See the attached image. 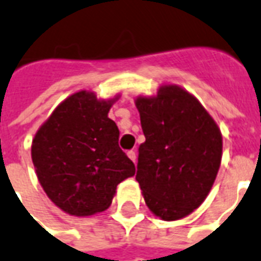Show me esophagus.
<instances>
[{"mask_svg":"<svg viewBox=\"0 0 261 261\" xmlns=\"http://www.w3.org/2000/svg\"><path fill=\"white\" fill-rule=\"evenodd\" d=\"M127 156L130 157V160H133V162L135 163V160H137V154H135L134 150H130V152H127Z\"/></svg>","mask_w":261,"mask_h":261,"instance_id":"34e87169","label":"esophagus"}]
</instances>
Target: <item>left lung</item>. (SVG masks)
Instances as JSON below:
<instances>
[{"label": "left lung", "instance_id": "1", "mask_svg": "<svg viewBox=\"0 0 261 261\" xmlns=\"http://www.w3.org/2000/svg\"><path fill=\"white\" fill-rule=\"evenodd\" d=\"M135 105L145 142L138 149V180L153 214L171 222L201 205L218 175L222 133L200 101L176 85L139 95Z\"/></svg>", "mask_w": 261, "mask_h": 261}]
</instances>
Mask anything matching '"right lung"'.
Masks as SVG:
<instances>
[{"label": "right lung", "instance_id": "1", "mask_svg": "<svg viewBox=\"0 0 261 261\" xmlns=\"http://www.w3.org/2000/svg\"><path fill=\"white\" fill-rule=\"evenodd\" d=\"M119 97L101 99L93 91L73 93L34 137L31 159L38 180L65 214L102 212L112 204L117 185L134 176V163L119 148V128L108 117Z\"/></svg>", "mask_w": 261, "mask_h": 261}]
</instances>
